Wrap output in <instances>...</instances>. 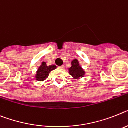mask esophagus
Masks as SVG:
<instances>
[{
    "instance_id": "obj_1",
    "label": "esophagus",
    "mask_w": 128,
    "mask_h": 128,
    "mask_svg": "<svg viewBox=\"0 0 128 128\" xmlns=\"http://www.w3.org/2000/svg\"><path fill=\"white\" fill-rule=\"evenodd\" d=\"M59 68H60V69H64V65H62V66H59Z\"/></svg>"
}]
</instances>
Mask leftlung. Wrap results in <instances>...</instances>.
<instances>
[{
  "mask_svg": "<svg viewBox=\"0 0 128 128\" xmlns=\"http://www.w3.org/2000/svg\"><path fill=\"white\" fill-rule=\"evenodd\" d=\"M69 74L76 79L84 77L85 72L80 67L77 59H74L72 62V67L69 68Z\"/></svg>",
  "mask_w": 128,
  "mask_h": 128,
  "instance_id": "left-lung-1",
  "label": "left lung"
}]
</instances>
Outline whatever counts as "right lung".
I'll list each match as a JSON object with an SVG mask.
<instances>
[{"label":"right lung","instance_id":"1","mask_svg":"<svg viewBox=\"0 0 128 128\" xmlns=\"http://www.w3.org/2000/svg\"><path fill=\"white\" fill-rule=\"evenodd\" d=\"M56 68V66L55 65H51V66H48L46 64V62H43L36 72V80H40V81L46 80L49 76V73L53 70H55Z\"/></svg>","mask_w":128,"mask_h":128}]
</instances>
